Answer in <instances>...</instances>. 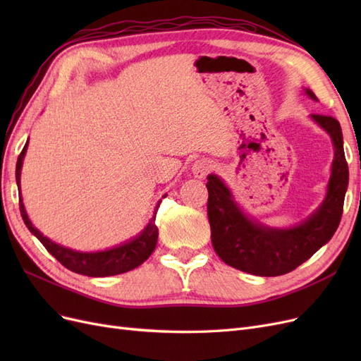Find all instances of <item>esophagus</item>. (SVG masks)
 Instances as JSON below:
<instances>
[{
	"mask_svg": "<svg viewBox=\"0 0 361 361\" xmlns=\"http://www.w3.org/2000/svg\"><path fill=\"white\" fill-rule=\"evenodd\" d=\"M212 169V162L209 159H197L195 162H192L191 170L195 178H204L207 173L211 171Z\"/></svg>",
	"mask_w": 361,
	"mask_h": 361,
	"instance_id": "1",
	"label": "esophagus"
}]
</instances>
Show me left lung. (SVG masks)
Returning <instances> with one entry per match:
<instances>
[{
    "instance_id": "obj_1",
    "label": "left lung",
    "mask_w": 361,
    "mask_h": 361,
    "mask_svg": "<svg viewBox=\"0 0 361 361\" xmlns=\"http://www.w3.org/2000/svg\"><path fill=\"white\" fill-rule=\"evenodd\" d=\"M304 93L316 101L310 89H304ZM310 118L330 135L334 159L324 202L300 224L285 228L264 226L239 207L232 191L216 174L207 176L211 239L224 264L260 277L288 274L329 243L337 231L349 179L342 128L331 116L312 114Z\"/></svg>"
}]
</instances>
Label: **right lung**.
<instances>
[{"label": "right lung", "instance_id": "add662e5", "mask_svg": "<svg viewBox=\"0 0 361 361\" xmlns=\"http://www.w3.org/2000/svg\"><path fill=\"white\" fill-rule=\"evenodd\" d=\"M27 147H28V140L16 162V183H18L19 191H20V170H23V162L27 154ZM164 197H166V195H164ZM159 202L157 204L154 216L150 218L146 227L137 236L128 239V241L123 244L116 245L108 250H102V251H76L69 247L54 243L49 238L43 236L42 232H39V228H36L30 221L24 202H23V195L19 197V211H20V215H23L25 226L28 227V231L39 239V241L43 244V247H45L63 267H66L68 269L76 272V274H82L89 277H108V276L123 274V272H128L130 269L140 267L146 259H149L152 253H154L158 243V227L155 224V218H157Z\"/></svg>", "mask_w": 361, "mask_h": 361}]
</instances>
